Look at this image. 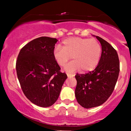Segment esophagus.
<instances>
[{
    "mask_svg": "<svg viewBox=\"0 0 131 131\" xmlns=\"http://www.w3.org/2000/svg\"><path fill=\"white\" fill-rule=\"evenodd\" d=\"M67 76H68V77H73V76H74V75H73V74H72L67 73Z\"/></svg>",
    "mask_w": 131,
    "mask_h": 131,
    "instance_id": "34e87169",
    "label": "esophagus"
}]
</instances>
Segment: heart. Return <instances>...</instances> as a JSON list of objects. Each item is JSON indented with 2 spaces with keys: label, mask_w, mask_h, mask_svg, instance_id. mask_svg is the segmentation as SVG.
Here are the masks:
<instances>
[{
  "label": "heart",
  "mask_w": 131,
  "mask_h": 131,
  "mask_svg": "<svg viewBox=\"0 0 131 131\" xmlns=\"http://www.w3.org/2000/svg\"><path fill=\"white\" fill-rule=\"evenodd\" d=\"M101 53V46L96 39L74 37L63 40L62 48L55 47L53 57L62 67L65 66L72 57L74 61L65 67L68 72H74L80 69L87 72L94 70L98 65Z\"/></svg>",
  "instance_id": "b5f03b06"
}]
</instances>
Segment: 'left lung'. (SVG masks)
<instances>
[{
	"label": "left lung",
	"instance_id": "left-lung-1",
	"mask_svg": "<svg viewBox=\"0 0 131 131\" xmlns=\"http://www.w3.org/2000/svg\"><path fill=\"white\" fill-rule=\"evenodd\" d=\"M102 46V54L96 68L85 74L75 76V95L82 107L92 108L102 105L113 92L119 72L116 50L101 37L96 36Z\"/></svg>",
	"mask_w": 131,
	"mask_h": 131
}]
</instances>
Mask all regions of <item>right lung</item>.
<instances>
[{"label":"right lung","instance_id":"right-lung-1","mask_svg":"<svg viewBox=\"0 0 131 131\" xmlns=\"http://www.w3.org/2000/svg\"><path fill=\"white\" fill-rule=\"evenodd\" d=\"M57 41L38 37L24 46L17 57V74L21 89L31 102L40 107H49L57 101L68 77L53 57Z\"/></svg>","mask_w":131,"mask_h":131}]
</instances>
